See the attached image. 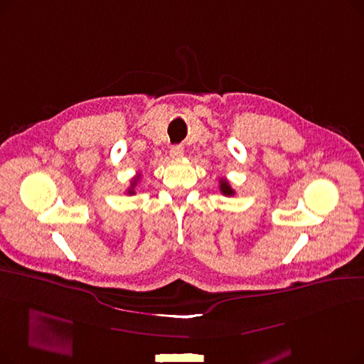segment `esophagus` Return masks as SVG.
Masks as SVG:
<instances>
[{
  "instance_id": "34e87169",
  "label": "esophagus",
  "mask_w": 364,
  "mask_h": 364,
  "mask_svg": "<svg viewBox=\"0 0 364 364\" xmlns=\"http://www.w3.org/2000/svg\"><path fill=\"white\" fill-rule=\"evenodd\" d=\"M169 155L171 158H181L184 155V149L181 146H172L169 149Z\"/></svg>"
}]
</instances>
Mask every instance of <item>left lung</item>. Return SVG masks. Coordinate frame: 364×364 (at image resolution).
Returning <instances> with one entry per match:
<instances>
[{"instance_id": "left-lung-1", "label": "left lung", "mask_w": 364, "mask_h": 364, "mask_svg": "<svg viewBox=\"0 0 364 364\" xmlns=\"http://www.w3.org/2000/svg\"><path fill=\"white\" fill-rule=\"evenodd\" d=\"M220 192H221L224 196H233V195H235V190L232 188L230 184H228V181L224 180V178L220 180Z\"/></svg>"}]
</instances>
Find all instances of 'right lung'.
I'll return each mask as SVG.
<instances>
[{
	"mask_svg": "<svg viewBox=\"0 0 364 364\" xmlns=\"http://www.w3.org/2000/svg\"><path fill=\"white\" fill-rule=\"evenodd\" d=\"M140 180V174L137 176V177H134L132 178V181H131V186H129V188H128V195H134V193H136V190H134V188H136V186H137V181Z\"/></svg>",
	"mask_w": 364,
	"mask_h": 364,
	"instance_id": "add662e5",
	"label": "right lung"
}]
</instances>
